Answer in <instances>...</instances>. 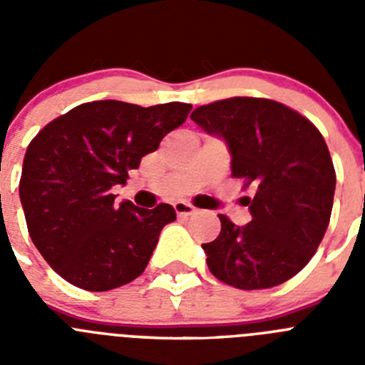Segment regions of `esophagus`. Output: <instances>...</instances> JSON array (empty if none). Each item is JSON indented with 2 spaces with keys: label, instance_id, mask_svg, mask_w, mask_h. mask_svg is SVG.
Listing matches in <instances>:
<instances>
[{
  "label": "esophagus",
  "instance_id": "esophagus-1",
  "mask_svg": "<svg viewBox=\"0 0 365 365\" xmlns=\"http://www.w3.org/2000/svg\"><path fill=\"white\" fill-rule=\"evenodd\" d=\"M173 208H175V212L179 217H190V215H193L195 212H197V208H195V206L190 205V202H185V201H177L175 205H173Z\"/></svg>",
  "mask_w": 365,
  "mask_h": 365
}]
</instances>
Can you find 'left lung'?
<instances>
[{
  "label": "left lung",
  "instance_id": "obj_1",
  "mask_svg": "<svg viewBox=\"0 0 365 365\" xmlns=\"http://www.w3.org/2000/svg\"><path fill=\"white\" fill-rule=\"evenodd\" d=\"M190 118L227 140L232 177L254 188L245 197L248 225L219 215L221 232L202 245L208 269L243 291L282 285L311 261L329 227L336 173L324 137L294 109L254 96L217 100Z\"/></svg>",
  "mask_w": 365,
  "mask_h": 365
}]
</instances>
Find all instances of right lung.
Masks as SVG:
<instances>
[{
	"label": "right lung",
	"instance_id": "add662e5",
	"mask_svg": "<svg viewBox=\"0 0 365 365\" xmlns=\"http://www.w3.org/2000/svg\"><path fill=\"white\" fill-rule=\"evenodd\" d=\"M192 106L96 100L54 118L32 138L19 179L29 235L71 285L104 292L144 272L173 206L153 210L115 202L144 155L185 124Z\"/></svg>",
	"mask_w": 365,
	"mask_h": 365
}]
</instances>
